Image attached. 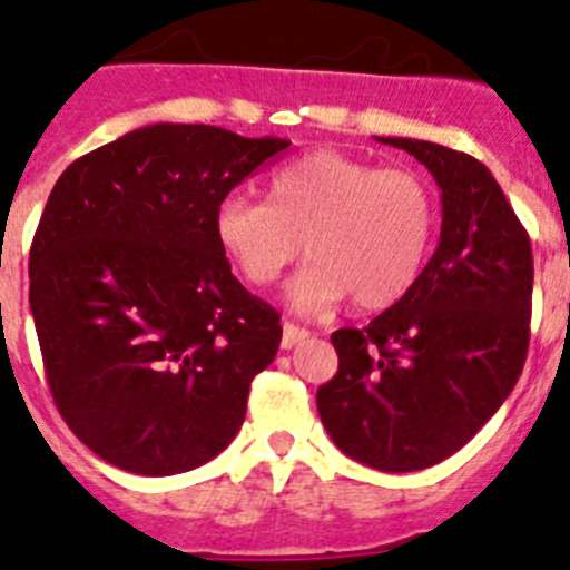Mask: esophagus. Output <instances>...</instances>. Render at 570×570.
<instances>
[{
	"label": "esophagus",
	"mask_w": 570,
	"mask_h": 570,
	"mask_svg": "<svg viewBox=\"0 0 570 570\" xmlns=\"http://www.w3.org/2000/svg\"><path fill=\"white\" fill-rule=\"evenodd\" d=\"M309 337V332L303 326H295V323H284V334H281V348H292V345L303 343Z\"/></svg>",
	"instance_id": "1"
}]
</instances>
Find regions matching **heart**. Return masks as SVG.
<instances>
[{"label":"heart","mask_w":570,"mask_h":570,"mask_svg":"<svg viewBox=\"0 0 570 570\" xmlns=\"http://www.w3.org/2000/svg\"><path fill=\"white\" fill-rule=\"evenodd\" d=\"M213 233L253 286H269L303 253L289 284L301 312L351 295L357 309H385L416 284L435 236V196L411 168H376L334 148L281 165L267 202L225 196Z\"/></svg>","instance_id":"1"}]
</instances>
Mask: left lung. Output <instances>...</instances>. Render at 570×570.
Returning a JSON list of instances; mask_svg holds the SVG:
<instances>
[{"label":"left lung","instance_id":"obj_1","mask_svg":"<svg viewBox=\"0 0 570 570\" xmlns=\"http://www.w3.org/2000/svg\"><path fill=\"white\" fill-rule=\"evenodd\" d=\"M380 142L433 174L439 247L391 309L332 334L340 368L317 387V413L348 459L416 472L459 453L512 393L529 351L534 258L487 165L439 142Z\"/></svg>","mask_w":570,"mask_h":570}]
</instances>
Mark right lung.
<instances>
[{"label":"right lung","mask_w":570,"mask_h":570,"mask_svg":"<svg viewBox=\"0 0 570 570\" xmlns=\"http://www.w3.org/2000/svg\"><path fill=\"white\" fill-rule=\"evenodd\" d=\"M286 146L154 124L58 177L30 247V312L58 413L109 464L177 475L236 439L281 317L230 273L213 213Z\"/></svg>","instance_id":"add662e5"}]
</instances>
